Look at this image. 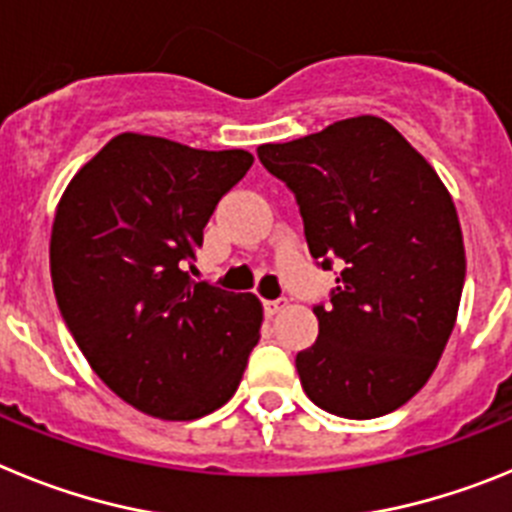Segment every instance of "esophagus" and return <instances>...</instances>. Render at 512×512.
Listing matches in <instances>:
<instances>
[{
    "mask_svg": "<svg viewBox=\"0 0 512 512\" xmlns=\"http://www.w3.org/2000/svg\"><path fill=\"white\" fill-rule=\"evenodd\" d=\"M287 307V300H264V312L269 318H274L277 312H282Z\"/></svg>",
    "mask_w": 512,
    "mask_h": 512,
    "instance_id": "34e87169",
    "label": "esophagus"
}]
</instances>
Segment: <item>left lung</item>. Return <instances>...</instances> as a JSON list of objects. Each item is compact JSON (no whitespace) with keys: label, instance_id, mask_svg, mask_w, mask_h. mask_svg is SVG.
<instances>
[{"label":"left lung","instance_id":"obj_1","mask_svg":"<svg viewBox=\"0 0 512 512\" xmlns=\"http://www.w3.org/2000/svg\"><path fill=\"white\" fill-rule=\"evenodd\" d=\"M297 197L312 259L343 264L318 341L297 354L318 408L369 420L402 408L438 366L459 312L467 256L449 189L390 122L348 117L259 146Z\"/></svg>","mask_w":512,"mask_h":512}]
</instances>
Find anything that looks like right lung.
Here are the masks:
<instances>
[{"instance_id": "1", "label": "right lung", "mask_w": 512, "mask_h": 512, "mask_svg": "<svg viewBox=\"0 0 512 512\" xmlns=\"http://www.w3.org/2000/svg\"><path fill=\"white\" fill-rule=\"evenodd\" d=\"M251 164L241 148L200 151L120 133L58 202V310L97 377L140 413L202 418L241 384L264 307L251 292L194 282L184 269L220 197Z\"/></svg>"}]
</instances>
